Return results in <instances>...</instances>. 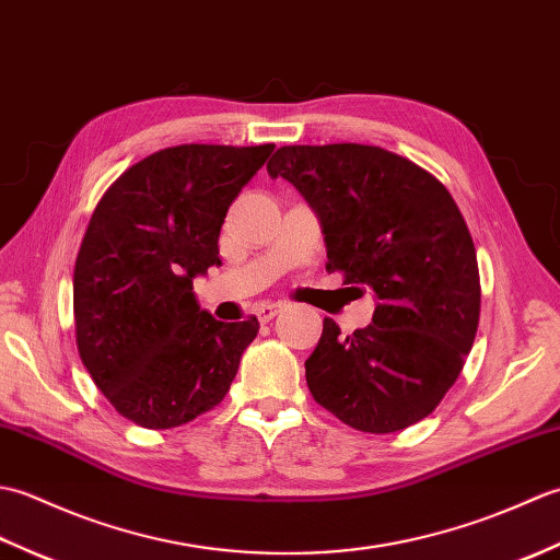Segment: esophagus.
Returning <instances> with one entry per match:
<instances>
[{
  "mask_svg": "<svg viewBox=\"0 0 560 560\" xmlns=\"http://www.w3.org/2000/svg\"><path fill=\"white\" fill-rule=\"evenodd\" d=\"M279 313H281V305L279 303H261L257 311H255L259 323H269V319H273Z\"/></svg>",
  "mask_w": 560,
  "mask_h": 560,
  "instance_id": "obj_1",
  "label": "esophagus"
}]
</instances>
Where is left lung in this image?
Wrapping results in <instances>:
<instances>
[{
  "instance_id": "obj_1",
  "label": "left lung",
  "mask_w": 560,
  "mask_h": 560,
  "mask_svg": "<svg viewBox=\"0 0 560 560\" xmlns=\"http://www.w3.org/2000/svg\"><path fill=\"white\" fill-rule=\"evenodd\" d=\"M317 213L327 269L373 289V323L341 337L325 317L305 380L363 433H395L431 413L459 377L479 327L477 249L435 175L365 144L281 147L267 163Z\"/></svg>"
}]
</instances>
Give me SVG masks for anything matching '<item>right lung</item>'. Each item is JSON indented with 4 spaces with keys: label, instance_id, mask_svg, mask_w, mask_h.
<instances>
[{
    "label": "right lung",
    "instance_id": "add662e5",
    "mask_svg": "<svg viewBox=\"0 0 560 560\" xmlns=\"http://www.w3.org/2000/svg\"><path fill=\"white\" fill-rule=\"evenodd\" d=\"M273 144H180L127 168L98 201L74 265L81 363L117 413L175 428L223 401L257 317L219 323L192 279L221 265L225 211Z\"/></svg>",
    "mask_w": 560,
    "mask_h": 560
}]
</instances>
